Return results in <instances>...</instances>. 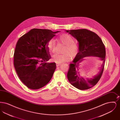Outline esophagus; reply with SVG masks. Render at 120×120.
<instances>
[{
    "label": "esophagus",
    "mask_w": 120,
    "mask_h": 120,
    "mask_svg": "<svg viewBox=\"0 0 120 120\" xmlns=\"http://www.w3.org/2000/svg\"><path fill=\"white\" fill-rule=\"evenodd\" d=\"M61 65V64L60 63H56V66L58 67V66H59L60 65Z\"/></svg>",
    "instance_id": "obj_1"
}]
</instances>
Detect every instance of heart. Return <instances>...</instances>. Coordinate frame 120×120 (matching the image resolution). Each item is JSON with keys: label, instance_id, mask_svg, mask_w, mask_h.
Wrapping results in <instances>:
<instances>
[{"label": "heart", "instance_id": "heart-1", "mask_svg": "<svg viewBox=\"0 0 120 120\" xmlns=\"http://www.w3.org/2000/svg\"><path fill=\"white\" fill-rule=\"evenodd\" d=\"M58 41L65 45L63 50V54L55 53L52 56V61L55 63H60L68 61L71 57H74L79 51V45L77 42L74 41L73 38L68 34L60 35L57 38ZM46 47L49 52H53L55 50V42L54 40L51 39L46 43Z\"/></svg>", "mask_w": 120, "mask_h": 120}]
</instances>
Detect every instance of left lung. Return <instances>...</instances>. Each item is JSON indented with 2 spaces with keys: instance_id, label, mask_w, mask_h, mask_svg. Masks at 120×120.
<instances>
[{
  "instance_id": "obj_1",
  "label": "left lung",
  "mask_w": 120,
  "mask_h": 120,
  "mask_svg": "<svg viewBox=\"0 0 120 120\" xmlns=\"http://www.w3.org/2000/svg\"><path fill=\"white\" fill-rule=\"evenodd\" d=\"M79 42V51L69 66L67 77L70 83L80 90H88L96 85L103 74L106 51L102 40L96 33L87 29L67 30ZM99 57L103 61L99 73L93 79H84L80 76L79 63L87 56Z\"/></svg>"
}]
</instances>
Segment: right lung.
<instances>
[{
	"mask_svg": "<svg viewBox=\"0 0 120 120\" xmlns=\"http://www.w3.org/2000/svg\"><path fill=\"white\" fill-rule=\"evenodd\" d=\"M59 32L33 29L17 41L14 66L20 79L29 89H40L51 79L56 65L55 63L47 62L51 56L46 45Z\"/></svg>",
	"mask_w": 120,
	"mask_h": 120,
	"instance_id": "right-lung-1",
	"label": "right lung"
}]
</instances>
